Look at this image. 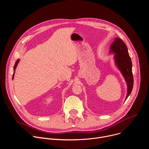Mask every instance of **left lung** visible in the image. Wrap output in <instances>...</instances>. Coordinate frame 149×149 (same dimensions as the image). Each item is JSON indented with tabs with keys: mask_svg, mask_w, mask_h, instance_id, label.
Returning <instances> with one entry per match:
<instances>
[{
	"mask_svg": "<svg viewBox=\"0 0 149 149\" xmlns=\"http://www.w3.org/2000/svg\"><path fill=\"white\" fill-rule=\"evenodd\" d=\"M110 53L115 54L114 58L116 65L121 72L127 86V93L125 100L131 94L133 87L132 62L128 49L124 42L119 38H116L110 46Z\"/></svg>",
	"mask_w": 149,
	"mask_h": 149,
	"instance_id": "left-lung-1",
	"label": "left lung"
}]
</instances>
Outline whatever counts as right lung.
<instances>
[{
  "mask_svg": "<svg viewBox=\"0 0 149 149\" xmlns=\"http://www.w3.org/2000/svg\"><path fill=\"white\" fill-rule=\"evenodd\" d=\"M19 59H18L16 61V62H15V65H14V67H13V71H14V72H13V77H12V79H13V77H14V74H15V69H16V67H17V63H19Z\"/></svg>",
  "mask_w": 149,
  "mask_h": 149,
  "instance_id": "obj_1",
  "label": "right lung"
}]
</instances>
